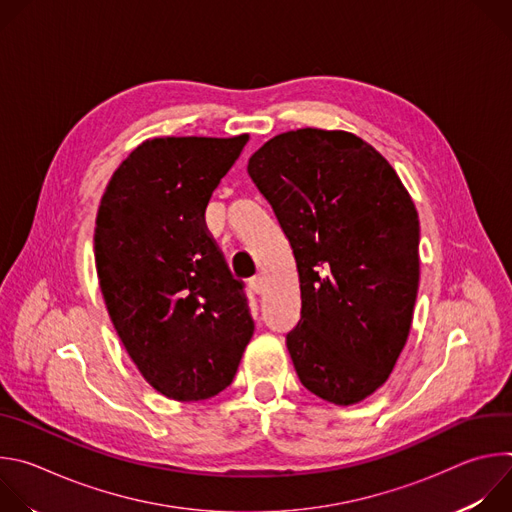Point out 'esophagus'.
Masks as SVG:
<instances>
[{"label": "esophagus", "instance_id": "1", "mask_svg": "<svg viewBox=\"0 0 512 512\" xmlns=\"http://www.w3.org/2000/svg\"><path fill=\"white\" fill-rule=\"evenodd\" d=\"M249 287H251V291L253 294H263V289H265V279L261 277V275H255V277H251L249 279Z\"/></svg>", "mask_w": 512, "mask_h": 512}]
</instances>
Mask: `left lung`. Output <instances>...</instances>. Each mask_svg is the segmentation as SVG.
<instances>
[{"instance_id":"obj_1","label":"left lung","mask_w":512,"mask_h":512,"mask_svg":"<svg viewBox=\"0 0 512 512\" xmlns=\"http://www.w3.org/2000/svg\"><path fill=\"white\" fill-rule=\"evenodd\" d=\"M289 239L302 316L285 344L302 385L334 405L373 395L407 342L419 218L391 164L348 131L296 129L247 166Z\"/></svg>"}]
</instances>
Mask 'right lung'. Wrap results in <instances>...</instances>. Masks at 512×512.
Returning <instances> with one entry per match:
<instances>
[{
    "label": "right lung",
    "mask_w": 512,
    "mask_h": 512,
    "mask_svg": "<svg viewBox=\"0 0 512 512\" xmlns=\"http://www.w3.org/2000/svg\"><path fill=\"white\" fill-rule=\"evenodd\" d=\"M249 135L154 137L121 162L101 198L95 263L111 322L158 393L225 391L255 324L204 210Z\"/></svg>",
    "instance_id": "add662e5"
}]
</instances>
